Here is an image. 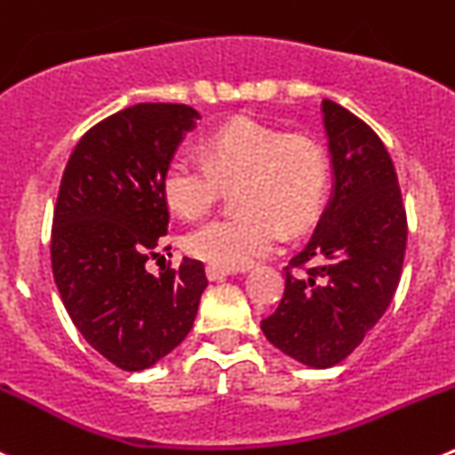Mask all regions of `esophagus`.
<instances>
[{"instance_id":"obj_1","label":"esophagus","mask_w":455,"mask_h":455,"mask_svg":"<svg viewBox=\"0 0 455 455\" xmlns=\"http://www.w3.org/2000/svg\"><path fill=\"white\" fill-rule=\"evenodd\" d=\"M231 269H224V267H215V265H208L206 267V276L211 278V281H222V278L231 276Z\"/></svg>"}]
</instances>
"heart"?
Masks as SVG:
<instances>
[{
    "label": "heart",
    "instance_id": "b5f03b06",
    "mask_svg": "<svg viewBox=\"0 0 455 455\" xmlns=\"http://www.w3.org/2000/svg\"><path fill=\"white\" fill-rule=\"evenodd\" d=\"M206 163L177 154L163 174V195L186 220L204 218L222 195L235 188L240 212L212 220L183 240L192 258L224 269L247 267L272 251L281 228L301 233L317 220L329 190V161L308 136H285L263 122L235 117L204 140Z\"/></svg>",
    "mask_w": 455,
    "mask_h": 455
}]
</instances>
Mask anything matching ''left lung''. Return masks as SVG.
<instances>
[{"instance_id":"1","label":"left lung","mask_w":455,"mask_h":455,"mask_svg":"<svg viewBox=\"0 0 455 455\" xmlns=\"http://www.w3.org/2000/svg\"><path fill=\"white\" fill-rule=\"evenodd\" d=\"M333 190L306 247L285 267L265 338L301 365L326 370L347 358L383 317L406 253V208L386 145L365 122L322 101ZM298 272L291 274V269Z\"/></svg>"}]
</instances>
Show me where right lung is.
Returning a JSON list of instances; mask_svg holds the SVG:
<instances>
[{"label":"right lung","instance_id":"add662e5","mask_svg":"<svg viewBox=\"0 0 455 455\" xmlns=\"http://www.w3.org/2000/svg\"><path fill=\"white\" fill-rule=\"evenodd\" d=\"M197 120L186 104L129 106L81 138L60 179L56 288L88 345L120 370H147L181 345L208 285L192 258L158 276L145 269L170 222L163 174Z\"/></svg>","mask_w":455,"mask_h":455}]
</instances>
